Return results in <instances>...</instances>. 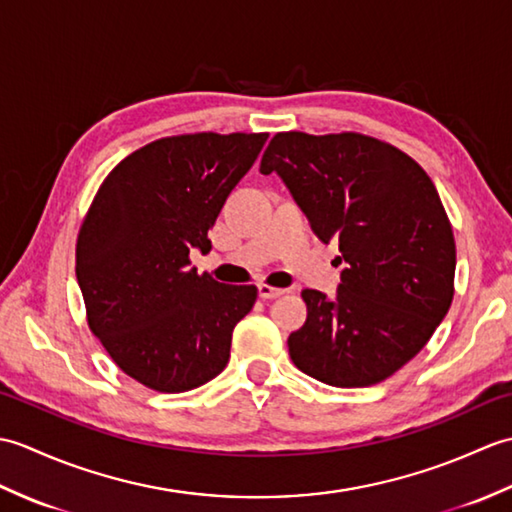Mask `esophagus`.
<instances>
[{"instance_id":"34e87169","label":"esophagus","mask_w":512,"mask_h":512,"mask_svg":"<svg viewBox=\"0 0 512 512\" xmlns=\"http://www.w3.org/2000/svg\"><path fill=\"white\" fill-rule=\"evenodd\" d=\"M257 292H259V297H262V299H279V297L286 295V290L273 288V286H264V284L257 288Z\"/></svg>"}]
</instances>
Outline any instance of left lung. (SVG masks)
<instances>
[{"label": "left lung", "mask_w": 512, "mask_h": 512, "mask_svg": "<svg viewBox=\"0 0 512 512\" xmlns=\"http://www.w3.org/2000/svg\"><path fill=\"white\" fill-rule=\"evenodd\" d=\"M259 171L277 173L347 264L332 299L301 292L308 319L288 336L292 363L332 387L389 378L427 345L453 301L455 242L431 178L400 149L352 132L277 134Z\"/></svg>", "instance_id": "left-lung-1"}]
</instances>
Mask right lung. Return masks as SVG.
Returning <instances> with one entry per match:
<instances>
[{"label":"right lung","mask_w":512,"mask_h":512,"mask_svg":"<svg viewBox=\"0 0 512 512\" xmlns=\"http://www.w3.org/2000/svg\"><path fill=\"white\" fill-rule=\"evenodd\" d=\"M268 134H187L134 151L101 184L76 239L88 323L112 361L149 389L209 383L231 356L255 286H226L191 268L209 228L253 167Z\"/></svg>","instance_id":"add662e5"}]
</instances>
